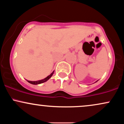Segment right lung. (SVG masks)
Segmentation results:
<instances>
[{"mask_svg":"<svg viewBox=\"0 0 124 124\" xmlns=\"http://www.w3.org/2000/svg\"><path fill=\"white\" fill-rule=\"evenodd\" d=\"M54 72V71L53 72H52V73L50 75H49V76L46 77V78H45V79H42V80H38V81H29V80H27V81H28V83H31V84H32V85H38V84L42 83H44V82H46V81H47L48 80H49V79L51 78V76H52V75H53Z\"/></svg>","mask_w":124,"mask_h":124,"instance_id":"1","label":"right lung"}]
</instances>
